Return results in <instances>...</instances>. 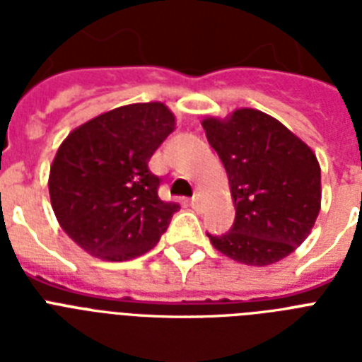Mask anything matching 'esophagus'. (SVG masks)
<instances>
[{
	"instance_id": "obj_1",
	"label": "esophagus",
	"mask_w": 362,
	"mask_h": 362,
	"mask_svg": "<svg viewBox=\"0 0 362 362\" xmlns=\"http://www.w3.org/2000/svg\"><path fill=\"white\" fill-rule=\"evenodd\" d=\"M201 204H203V197H201V193H197V195L192 199V206L195 210H199L201 209Z\"/></svg>"
}]
</instances>
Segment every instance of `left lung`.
<instances>
[{
	"instance_id": "obj_1",
	"label": "left lung",
	"mask_w": 362,
	"mask_h": 362,
	"mask_svg": "<svg viewBox=\"0 0 362 362\" xmlns=\"http://www.w3.org/2000/svg\"><path fill=\"white\" fill-rule=\"evenodd\" d=\"M201 124L226 167L235 203L231 231L209 235L212 246L242 264L281 261L308 238L321 210L315 153L261 110L237 109Z\"/></svg>"
}]
</instances>
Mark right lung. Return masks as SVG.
Instances as JSON below:
<instances>
[{"instance_id": "1", "label": "right lung", "mask_w": 362, "mask_h": 362, "mask_svg": "<svg viewBox=\"0 0 362 362\" xmlns=\"http://www.w3.org/2000/svg\"><path fill=\"white\" fill-rule=\"evenodd\" d=\"M176 129L165 103L124 105L75 127L48 175L56 220L75 244L103 261L150 252L178 203L161 201L148 161Z\"/></svg>"}]
</instances>
